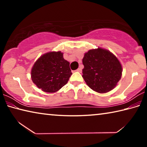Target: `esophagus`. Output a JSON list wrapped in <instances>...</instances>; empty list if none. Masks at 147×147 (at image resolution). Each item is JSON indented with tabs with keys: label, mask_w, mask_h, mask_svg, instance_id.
I'll use <instances>...</instances> for the list:
<instances>
[{
	"label": "esophagus",
	"mask_w": 147,
	"mask_h": 147,
	"mask_svg": "<svg viewBox=\"0 0 147 147\" xmlns=\"http://www.w3.org/2000/svg\"><path fill=\"white\" fill-rule=\"evenodd\" d=\"M76 71H78V72H81V71H82V69H81V68H78V69H77V70H76Z\"/></svg>",
	"instance_id": "1"
}]
</instances>
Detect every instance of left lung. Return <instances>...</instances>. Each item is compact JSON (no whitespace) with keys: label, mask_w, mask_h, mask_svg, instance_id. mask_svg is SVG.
Instances as JSON below:
<instances>
[{"label":"left lung","mask_w":147,"mask_h":147,"mask_svg":"<svg viewBox=\"0 0 147 147\" xmlns=\"http://www.w3.org/2000/svg\"><path fill=\"white\" fill-rule=\"evenodd\" d=\"M82 63L83 78L89 88L98 93L112 90L121 78L120 62L106 49L89 50L84 54Z\"/></svg>","instance_id":"1"}]
</instances>
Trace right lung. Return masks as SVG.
I'll return each mask as SVG.
<instances>
[{"label":"right lung","mask_w":147,"mask_h":147,"mask_svg":"<svg viewBox=\"0 0 147 147\" xmlns=\"http://www.w3.org/2000/svg\"><path fill=\"white\" fill-rule=\"evenodd\" d=\"M72 74L69 62L61 52H51L41 56L31 71L33 82L47 93H54L67 83Z\"/></svg>","instance_id":"1"}]
</instances>
